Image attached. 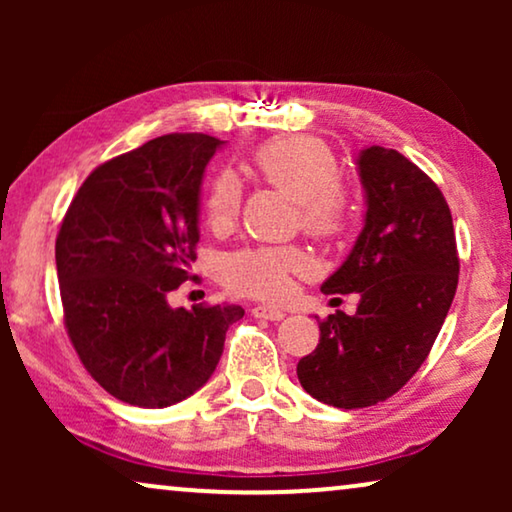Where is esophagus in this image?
Listing matches in <instances>:
<instances>
[{"label": "esophagus", "instance_id": "esophagus-1", "mask_svg": "<svg viewBox=\"0 0 512 512\" xmlns=\"http://www.w3.org/2000/svg\"><path fill=\"white\" fill-rule=\"evenodd\" d=\"M256 319H268V321H282L286 314L282 310H275V307H268V305H256L254 310H251Z\"/></svg>", "mask_w": 512, "mask_h": 512}]
</instances>
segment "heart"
<instances>
[{"mask_svg":"<svg viewBox=\"0 0 512 512\" xmlns=\"http://www.w3.org/2000/svg\"><path fill=\"white\" fill-rule=\"evenodd\" d=\"M263 181L298 202L300 223L317 237L338 235L349 216L347 195L338 186V160L314 137H282L265 142L251 158ZM240 212V186L230 174H219L205 198L207 223L228 228ZM305 268L303 251L293 247L242 249L223 263V279L244 296L282 298L289 272Z\"/></svg>","mask_w":512,"mask_h":512,"instance_id":"1","label":"heart"}]
</instances>
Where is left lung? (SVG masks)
I'll return each mask as SVG.
<instances>
[{
	"mask_svg": "<svg viewBox=\"0 0 512 512\" xmlns=\"http://www.w3.org/2000/svg\"><path fill=\"white\" fill-rule=\"evenodd\" d=\"M366 198L363 230L324 293H359L356 314L319 324L298 361L307 394L333 408H368L417 373L450 312L459 256L440 188L403 153L368 146L356 158Z\"/></svg>",
	"mask_w": 512,
	"mask_h": 512,
	"instance_id": "left-lung-1",
	"label": "left lung"
}]
</instances>
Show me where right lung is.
Returning <instances> with one entry per match:
<instances>
[{"instance_id": "obj_1", "label": "right lung", "mask_w": 512, "mask_h": 512, "mask_svg": "<svg viewBox=\"0 0 512 512\" xmlns=\"http://www.w3.org/2000/svg\"><path fill=\"white\" fill-rule=\"evenodd\" d=\"M223 142L163 135L90 172L62 219L55 265L69 340L118 401L167 408L221 359L240 305L172 307L200 240V186Z\"/></svg>"}]
</instances>
